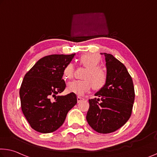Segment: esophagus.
I'll return each mask as SVG.
<instances>
[{"instance_id": "1", "label": "esophagus", "mask_w": 157, "mask_h": 157, "mask_svg": "<svg viewBox=\"0 0 157 157\" xmlns=\"http://www.w3.org/2000/svg\"><path fill=\"white\" fill-rule=\"evenodd\" d=\"M77 100H78V103H80L81 101H82L84 100V98H82L80 96H78L77 97Z\"/></svg>"}]
</instances>
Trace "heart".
Wrapping results in <instances>:
<instances>
[{"instance_id":"1","label":"heart","mask_w":157,"mask_h":157,"mask_svg":"<svg viewBox=\"0 0 157 157\" xmlns=\"http://www.w3.org/2000/svg\"><path fill=\"white\" fill-rule=\"evenodd\" d=\"M101 59L99 55L94 53H89L82 55L79 59L80 65L86 68L83 76V80H73L67 85V90L70 93L83 95L93 87L94 90H100L105 85L107 73L103 68L98 66ZM74 74L73 63L67 64L63 69V75L67 79H71Z\"/></svg>"}]
</instances>
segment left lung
<instances>
[{
    "instance_id": "obj_1",
    "label": "left lung",
    "mask_w": 157,
    "mask_h": 157,
    "mask_svg": "<svg viewBox=\"0 0 157 157\" xmlns=\"http://www.w3.org/2000/svg\"><path fill=\"white\" fill-rule=\"evenodd\" d=\"M103 54L107 82L95 94L98 98L89 100V108L86 119L96 132L110 133L121 128L130 118L135 91L132 78L125 66L112 54Z\"/></svg>"
}]
</instances>
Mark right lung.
I'll return each mask as SVG.
<instances>
[{
	"mask_svg": "<svg viewBox=\"0 0 157 157\" xmlns=\"http://www.w3.org/2000/svg\"><path fill=\"white\" fill-rule=\"evenodd\" d=\"M75 55L46 56L25 75L19 90L21 110L35 131L43 133L55 131L63 124L68 111L76 105L75 94L59 95L66 88L62 79L63 69Z\"/></svg>",
	"mask_w": 157,
	"mask_h": 157,
	"instance_id": "1",
	"label": "right lung"
}]
</instances>
